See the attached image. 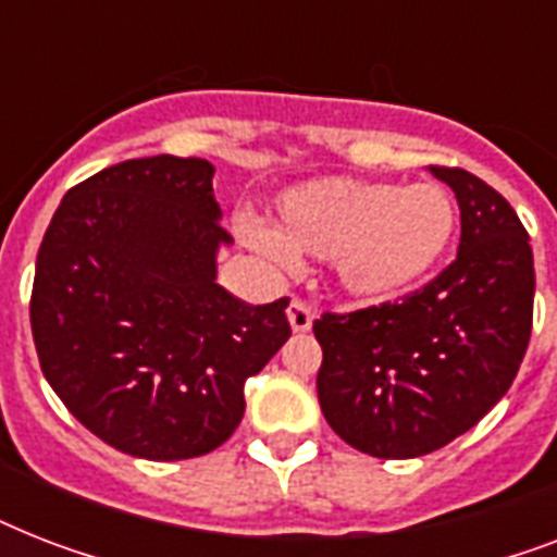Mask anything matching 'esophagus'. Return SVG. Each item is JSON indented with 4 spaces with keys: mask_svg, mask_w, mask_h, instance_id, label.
I'll return each mask as SVG.
<instances>
[{
    "mask_svg": "<svg viewBox=\"0 0 557 557\" xmlns=\"http://www.w3.org/2000/svg\"><path fill=\"white\" fill-rule=\"evenodd\" d=\"M312 321H314L312 306L306 304V300H300V297H295L292 306H288V323H292V330L309 332L312 330Z\"/></svg>",
    "mask_w": 557,
    "mask_h": 557,
    "instance_id": "esophagus-1",
    "label": "esophagus"
}]
</instances>
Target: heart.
<instances>
[{"label":"heart","mask_w":557,"mask_h":557,"mask_svg":"<svg viewBox=\"0 0 557 557\" xmlns=\"http://www.w3.org/2000/svg\"><path fill=\"white\" fill-rule=\"evenodd\" d=\"M283 231L239 216L243 243L280 271H295L301 251L332 257L341 286L361 300H387L416 286L454 236V201L436 185L326 178L288 190Z\"/></svg>","instance_id":"1"}]
</instances>
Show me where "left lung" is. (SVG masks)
Instances as JSON below:
<instances>
[{
  "instance_id": "8db88e82",
  "label": "left lung",
  "mask_w": 557,
  "mask_h": 557,
  "mask_svg": "<svg viewBox=\"0 0 557 557\" xmlns=\"http://www.w3.org/2000/svg\"><path fill=\"white\" fill-rule=\"evenodd\" d=\"M431 173L457 196V260L398 304L314 321L323 416L379 459L424 457L471 431L506 396L532 335L535 260L515 208L468 170Z\"/></svg>"
}]
</instances>
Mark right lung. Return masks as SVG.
Here are the masks:
<instances>
[{"label": "right lung", "instance_id": "1", "mask_svg": "<svg viewBox=\"0 0 557 557\" xmlns=\"http://www.w3.org/2000/svg\"><path fill=\"white\" fill-rule=\"evenodd\" d=\"M213 164L152 156L65 193L37 253L30 332L69 413L129 457L210 454L245 413V381L292 335L286 306L216 283Z\"/></svg>", "mask_w": 557, "mask_h": 557}]
</instances>
